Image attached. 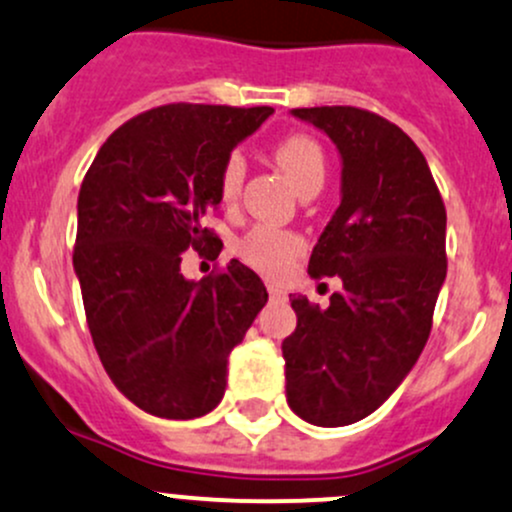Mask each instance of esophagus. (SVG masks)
Wrapping results in <instances>:
<instances>
[{
  "instance_id": "obj_1",
  "label": "esophagus",
  "mask_w": 512,
  "mask_h": 512,
  "mask_svg": "<svg viewBox=\"0 0 512 512\" xmlns=\"http://www.w3.org/2000/svg\"><path fill=\"white\" fill-rule=\"evenodd\" d=\"M268 295H271V300H285L288 295H285L283 288H278V285H268Z\"/></svg>"
}]
</instances>
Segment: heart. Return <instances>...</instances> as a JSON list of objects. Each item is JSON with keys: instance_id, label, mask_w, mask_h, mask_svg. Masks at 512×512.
<instances>
[{"instance_id": "heart-1", "label": "heart", "mask_w": 512, "mask_h": 512, "mask_svg": "<svg viewBox=\"0 0 512 512\" xmlns=\"http://www.w3.org/2000/svg\"><path fill=\"white\" fill-rule=\"evenodd\" d=\"M276 163L288 175L295 190H305L310 185H322L327 175V163L324 153L315 139L305 134H293L283 139L273 151ZM246 178V161L239 151H232L224 158L222 170H219V197L224 205H232L239 200L241 185ZM302 251V239L298 234L285 232V229L271 227V224H258L249 229L239 241H236V254L244 263H249L256 271L266 276H278L288 268Z\"/></svg>"}]
</instances>
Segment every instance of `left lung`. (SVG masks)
Listing matches in <instances>:
<instances>
[{
    "mask_svg": "<svg viewBox=\"0 0 512 512\" xmlns=\"http://www.w3.org/2000/svg\"><path fill=\"white\" fill-rule=\"evenodd\" d=\"M332 139L342 202L317 239L310 276H339L327 307L295 295L283 342L285 398L317 427L364 420L420 359L447 276V212L422 151L403 129L356 107L293 109Z\"/></svg>",
    "mask_w": 512,
    "mask_h": 512,
    "instance_id": "1",
    "label": "left lung"
}]
</instances>
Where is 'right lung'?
<instances>
[{"mask_svg": "<svg viewBox=\"0 0 512 512\" xmlns=\"http://www.w3.org/2000/svg\"><path fill=\"white\" fill-rule=\"evenodd\" d=\"M271 107L166 104L119 126L82 180L73 268L104 371L136 408L166 420L214 410L229 354L266 305L244 263L200 283L183 251L217 244L202 217L217 210L224 158Z\"/></svg>", "mask_w": 512, "mask_h": 512, "instance_id": "obj_1", "label": "right lung"}]
</instances>
